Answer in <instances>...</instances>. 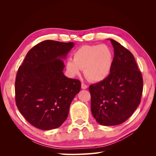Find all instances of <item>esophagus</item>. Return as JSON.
Here are the masks:
<instances>
[{"instance_id": "1", "label": "esophagus", "mask_w": 156, "mask_h": 156, "mask_svg": "<svg viewBox=\"0 0 156 156\" xmlns=\"http://www.w3.org/2000/svg\"><path fill=\"white\" fill-rule=\"evenodd\" d=\"M87 87H88V86L86 84H84L83 83H81V88H82V89H87Z\"/></svg>"}]
</instances>
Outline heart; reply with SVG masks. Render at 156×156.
<instances>
[{"label": "heart", "mask_w": 156, "mask_h": 156, "mask_svg": "<svg viewBox=\"0 0 156 156\" xmlns=\"http://www.w3.org/2000/svg\"><path fill=\"white\" fill-rule=\"evenodd\" d=\"M73 56L66 62L67 71L72 76L78 75L84 68V74L88 80L100 82L111 72L113 53L106 45H83L75 51Z\"/></svg>", "instance_id": "1"}]
</instances>
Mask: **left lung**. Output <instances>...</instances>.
Masks as SVG:
<instances>
[{
  "label": "left lung",
  "instance_id": "left-lung-1",
  "mask_svg": "<svg viewBox=\"0 0 156 156\" xmlns=\"http://www.w3.org/2000/svg\"><path fill=\"white\" fill-rule=\"evenodd\" d=\"M115 56L109 75L89 87L91 111L103 126L119 125L126 121L140 104L143 80L134 56L119 42L110 39Z\"/></svg>",
  "mask_w": 156,
  "mask_h": 156
}]
</instances>
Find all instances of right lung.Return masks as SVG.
Listing matches in <instances>:
<instances>
[{"mask_svg":"<svg viewBox=\"0 0 156 156\" xmlns=\"http://www.w3.org/2000/svg\"><path fill=\"white\" fill-rule=\"evenodd\" d=\"M74 45L54 40L41 41L28 52L18 69L16 102L30 124L42 130L57 128L66 120L69 106L81 90L78 79L63 73L65 58Z\"/></svg>","mask_w":156,"mask_h":156,"instance_id":"right-lung-1","label":"right lung"}]
</instances>
